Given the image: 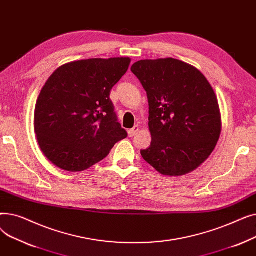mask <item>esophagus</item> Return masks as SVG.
Returning <instances> with one entry per match:
<instances>
[{"instance_id": "esophagus-1", "label": "esophagus", "mask_w": 256, "mask_h": 256, "mask_svg": "<svg viewBox=\"0 0 256 256\" xmlns=\"http://www.w3.org/2000/svg\"><path fill=\"white\" fill-rule=\"evenodd\" d=\"M139 130H140L139 126H135L132 128L128 130V136H130V137H134V136H135L136 134L139 132Z\"/></svg>"}]
</instances>
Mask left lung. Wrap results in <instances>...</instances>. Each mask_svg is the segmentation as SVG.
<instances>
[{
	"instance_id": "left-lung-1",
	"label": "left lung",
	"mask_w": 256,
	"mask_h": 256,
	"mask_svg": "<svg viewBox=\"0 0 256 256\" xmlns=\"http://www.w3.org/2000/svg\"><path fill=\"white\" fill-rule=\"evenodd\" d=\"M150 104L152 143L142 158L163 176H180L210 156L221 134L218 98L194 66L165 58L134 63Z\"/></svg>"
}]
</instances>
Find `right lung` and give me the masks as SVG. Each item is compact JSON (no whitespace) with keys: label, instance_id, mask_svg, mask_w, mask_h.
<instances>
[{"label":"right lung","instance_id":"obj_1","mask_svg":"<svg viewBox=\"0 0 256 256\" xmlns=\"http://www.w3.org/2000/svg\"><path fill=\"white\" fill-rule=\"evenodd\" d=\"M130 63V58L80 60L60 66L48 78L36 102L34 130L40 150L54 165L83 171L128 137L110 92Z\"/></svg>","mask_w":256,"mask_h":256}]
</instances>
